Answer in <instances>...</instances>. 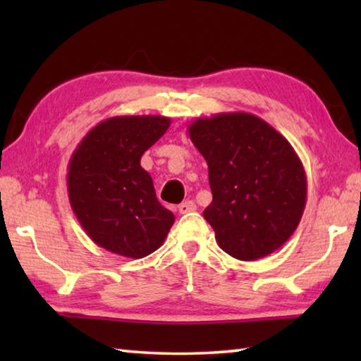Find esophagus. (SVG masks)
Returning a JSON list of instances; mask_svg holds the SVG:
<instances>
[{"instance_id": "1", "label": "esophagus", "mask_w": 361, "mask_h": 361, "mask_svg": "<svg viewBox=\"0 0 361 361\" xmlns=\"http://www.w3.org/2000/svg\"><path fill=\"white\" fill-rule=\"evenodd\" d=\"M195 209H197V207H195L192 200H186V202L178 205V212L181 213V215H185V213H189V212H194Z\"/></svg>"}]
</instances>
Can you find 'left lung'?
I'll list each match as a JSON object with an SVG mask.
<instances>
[{"label": "left lung", "instance_id": "8db88e82", "mask_svg": "<svg viewBox=\"0 0 361 361\" xmlns=\"http://www.w3.org/2000/svg\"><path fill=\"white\" fill-rule=\"evenodd\" d=\"M209 166L213 200L204 218L232 258L255 261L290 239L301 221L307 178L288 140L250 113H218L188 127Z\"/></svg>", "mask_w": 361, "mask_h": 361}]
</instances>
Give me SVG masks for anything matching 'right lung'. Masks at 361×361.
Returning <instances> with one entry per match:
<instances>
[{"label":"right lung","mask_w":361,"mask_h":361,"mask_svg":"<svg viewBox=\"0 0 361 361\" xmlns=\"http://www.w3.org/2000/svg\"><path fill=\"white\" fill-rule=\"evenodd\" d=\"M170 127L166 116H116L87 132L66 173L68 199L92 242L126 258L162 245L175 221L156 197L142 156Z\"/></svg>","instance_id":"1"}]
</instances>
